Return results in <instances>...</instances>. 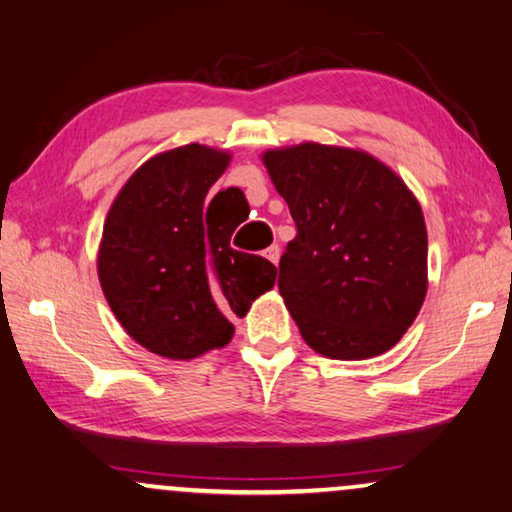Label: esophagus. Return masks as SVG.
<instances>
[{
	"instance_id": "1",
	"label": "esophagus",
	"mask_w": 512,
	"mask_h": 512,
	"mask_svg": "<svg viewBox=\"0 0 512 512\" xmlns=\"http://www.w3.org/2000/svg\"><path fill=\"white\" fill-rule=\"evenodd\" d=\"M264 257H267V260H269L271 264H278V260H281V248H278L276 243L269 245V248L264 250Z\"/></svg>"
}]
</instances>
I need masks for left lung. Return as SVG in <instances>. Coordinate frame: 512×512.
I'll use <instances>...</instances> for the list:
<instances>
[{"mask_svg":"<svg viewBox=\"0 0 512 512\" xmlns=\"http://www.w3.org/2000/svg\"><path fill=\"white\" fill-rule=\"evenodd\" d=\"M262 161L297 224L278 290L304 342L335 360L393 349L428 290L417 196L363 149L302 142Z\"/></svg>","mask_w":512,"mask_h":512,"instance_id":"obj_1","label":"left lung"}]
</instances>
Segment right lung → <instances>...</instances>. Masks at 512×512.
Instances as JSON below:
<instances>
[{
	"mask_svg": "<svg viewBox=\"0 0 512 512\" xmlns=\"http://www.w3.org/2000/svg\"><path fill=\"white\" fill-rule=\"evenodd\" d=\"M229 161V152L199 142L156 154L105 217L100 288L121 327L156 356L192 360L227 346L231 318L276 283L274 264L229 245L241 189L206 199Z\"/></svg>",
	"mask_w": 512,
	"mask_h": 512,
	"instance_id": "add662e5",
	"label": "right lung"
}]
</instances>
